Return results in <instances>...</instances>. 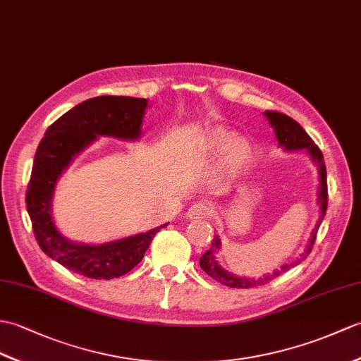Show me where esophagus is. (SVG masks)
<instances>
[{
	"instance_id": "34e87169",
	"label": "esophagus",
	"mask_w": 361,
	"mask_h": 361,
	"mask_svg": "<svg viewBox=\"0 0 361 361\" xmlns=\"http://www.w3.org/2000/svg\"><path fill=\"white\" fill-rule=\"evenodd\" d=\"M209 215H211V206L204 203V201H197V203L188 209L186 214L189 220H204Z\"/></svg>"
}]
</instances>
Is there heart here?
Wrapping results in <instances>:
<instances>
[{
	"label": "heart",
	"mask_w": 361,
	"mask_h": 361,
	"mask_svg": "<svg viewBox=\"0 0 361 361\" xmlns=\"http://www.w3.org/2000/svg\"><path fill=\"white\" fill-rule=\"evenodd\" d=\"M198 149L204 157L220 152L216 175L223 181H231L245 172L252 157V146L246 137H231V132L220 126L207 128L200 133Z\"/></svg>",
	"instance_id": "heart-1"
}]
</instances>
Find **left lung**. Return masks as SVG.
Returning a JSON list of instances; mask_svg holds the SVG:
<instances>
[{
    "label": "left lung",
    "mask_w": 361,
    "mask_h": 361,
    "mask_svg": "<svg viewBox=\"0 0 361 361\" xmlns=\"http://www.w3.org/2000/svg\"><path fill=\"white\" fill-rule=\"evenodd\" d=\"M264 116L274 128L275 138H276V141H279L280 147H283L286 152L305 150V152L311 157L312 163L317 164L318 180H320V186H318V197H317L318 206H320V219H318L315 228L311 233V238H309L307 245L305 246L303 254L297 257L294 262L283 264L281 267H279V269L267 272L263 276H259V279L238 276V275H233L226 269H223V266L220 264L219 258H216V254H219V250L221 247V240L219 235H214L212 246L209 247V250H206V252L200 258V266H201V269H203L209 276H212L215 281H219V283L224 284V286H229V288L249 289V288L262 286V284L269 283L271 280L276 279L279 275L289 271L290 267L300 264L301 259H305L309 255V252L312 250L314 241L317 237V231H318V228H320V224H322V221L324 219V214H326V207H328V183H326V166H324L322 150L314 145L312 138L307 135L306 130L301 128V126L295 120H292L290 116L280 114V112H271V111H266Z\"/></svg>",
    "instance_id": "1"
}]
</instances>
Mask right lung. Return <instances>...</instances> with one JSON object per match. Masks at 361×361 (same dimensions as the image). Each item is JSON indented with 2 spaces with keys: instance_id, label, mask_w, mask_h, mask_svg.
Returning a JSON list of instances; mask_svg holds the SVG:
<instances>
[{
  "instance_id": "add662e5",
  "label": "right lung",
  "mask_w": 361,
  "mask_h": 361,
  "mask_svg": "<svg viewBox=\"0 0 361 361\" xmlns=\"http://www.w3.org/2000/svg\"><path fill=\"white\" fill-rule=\"evenodd\" d=\"M147 109L146 98L95 97L60 116L39 141L26 194V204L39 247L67 269L95 280H111L128 274L147 250L157 232L166 224L137 235L85 245L66 238L52 216L56 181L82 150L98 137L135 141Z\"/></svg>"
}]
</instances>
